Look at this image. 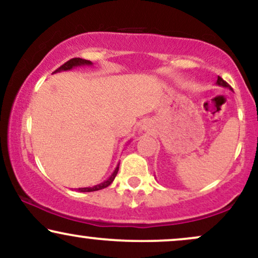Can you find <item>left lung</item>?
I'll list each match as a JSON object with an SVG mask.
<instances>
[{
  "label": "left lung",
  "instance_id": "left-lung-1",
  "mask_svg": "<svg viewBox=\"0 0 258 258\" xmlns=\"http://www.w3.org/2000/svg\"><path fill=\"white\" fill-rule=\"evenodd\" d=\"M216 85H218V86H222V87H226V88H229V90H232V87H230V86L228 85L227 82L224 81L223 79L220 78V76H218V78H217V81H216Z\"/></svg>",
  "mask_w": 258,
  "mask_h": 258
}]
</instances>
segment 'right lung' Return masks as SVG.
Wrapping results in <instances>:
<instances>
[{
  "instance_id": "add662e5",
  "label": "right lung",
  "mask_w": 258,
  "mask_h": 258,
  "mask_svg": "<svg viewBox=\"0 0 258 258\" xmlns=\"http://www.w3.org/2000/svg\"><path fill=\"white\" fill-rule=\"evenodd\" d=\"M93 64L91 60H86V59H82V58H73L70 59V60H68L67 63H64L61 65L60 68H58L57 70H55L54 73H59V72H67V70H72L74 68H78V67H85V65H88V67H91V65ZM119 165L117 164V166L115 167L114 172L111 173V176L109 177L108 179L104 180L103 183H99V184L97 185H93V186H86V188H79L78 190L81 191V193H88V191H96V190H100V189H104L106 186H109L112 183V180L115 179V177H116L117 174V171H119Z\"/></svg>"
}]
</instances>
